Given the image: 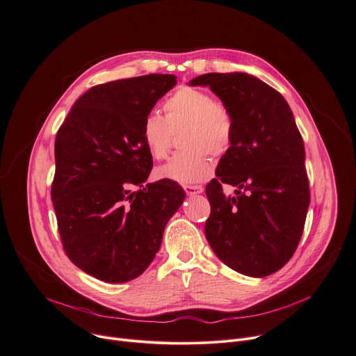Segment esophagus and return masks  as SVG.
<instances>
[{
	"label": "esophagus",
	"instance_id": "34e87169",
	"mask_svg": "<svg viewBox=\"0 0 356 356\" xmlns=\"http://www.w3.org/2000/svg\"><path fill=\"white\" fill-rule=\"evenodd\" d=\"M183 190L186 191L187 196H195V195H200V193H203V187L202 186H183Z\"/></svg>",
	"mask_w": 356,
	"mask_h": 356
}]
</instances>
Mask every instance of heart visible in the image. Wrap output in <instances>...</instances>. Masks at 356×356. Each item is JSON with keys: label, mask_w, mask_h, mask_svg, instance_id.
<instances>
[{"label": "heart", "mask_w": 356, "mask_h": 356, "mask_svg": "<svg viewBox=\"0 0 356 356\" xmlns=\"http://www.w3.org/2000/svg\"><path fill=\"white\" fill-rule=\"evenodd\" d=\"M165 116L150 112L142 122V139L149 154L165 159L173 134L186 127L180 145L184 150L173 154L156 173L180 184H191L207 179L213 170L211 153L227 154L234 143L236 123L229 106L214 96L193 86L179 88L163 105Z\"/></svg>", "instance_id": "1"}]
</instances>
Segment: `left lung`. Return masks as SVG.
<instances>
[{"label": "left lung", "instance_id": "obj_1", "mask_svg": "<svg viewBox=\"0 0 356 356\" xmlns=\"http://www.w3.org/2000/svg\"><path fill=\"white\" fill-rule=\"evenodd\" d=\"M190 85L210 86L236 123L233 147L206 186V238L227 267L267 277L294 255L309 206L304 142L293 112L278 90L243 72L204 74ZM222 184L238 187L234 198L223 195Z\"/></svg>", "mask_w": 356, "mask_h": 356}]
</instances>
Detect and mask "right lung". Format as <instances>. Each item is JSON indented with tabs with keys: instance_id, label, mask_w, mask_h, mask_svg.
<instances>
[{
	"instance_id": "right-lung-1",
	"label": "right lung",
	"mask_w": 356,
	"mask_h": 356,
	"mask_svg": "<svg viewBox=\"0 0 356 356\" xmlns=\"http://www.w3.org/2000/svg\"><path fill=\"white\" fill-rule=\"evenodd\" d=\"M176 82L175 75L150 74L96 85L56 134L51 199L62 247L76 267L101 281L139 277L184 200L176 181L143 186L153 160L142 122ZM135 185L144 188L131 192Z\"/></svg>"
}]
</instances>
